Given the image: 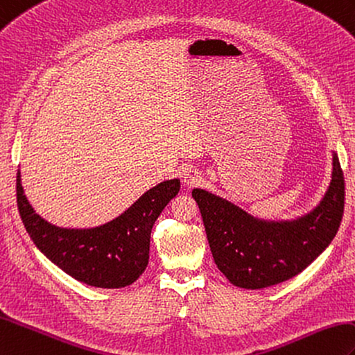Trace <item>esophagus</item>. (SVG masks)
I'll use <instances>...</instances> for the list:
<instances>
[{
    "mask_svg": "<svg viewBox=\"0 0 355 355\" xmlns=\"http://www.w3.org/2000/svg\"><path fill=\"white\" fill-rule=\"evenodd\" d=\"M183 183L184 186L191 187V186H196L201 183V174L198 171L193 169H187L183 174Z\"/></svg>",
    "mask_w": 355,
    "mask_h": 355,
    "instance_id": "1",
    "label": "esophagus"
}]
</instances>
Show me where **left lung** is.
Wrapping results in <instances>:
<instances>
[{
  "label": "left lung",
  "mask_w": 355,
  "mask_h": 355,
  "mask_svg": "<svg viewBox=\"0 0 355 355\" xmlns=\"http://www.w3.org/2000/svg\"><path fill=\"white\" fill-rule=\"evenodd\" d=\"M210 251L218 269L242 289H265L306 269L339 232L345 180L333 151L331 181L316 207L295 219L272 220L251 215L234 202L196 187Z\"/></svg>",
  "instance_id": "obj_1"
}]
</instances>
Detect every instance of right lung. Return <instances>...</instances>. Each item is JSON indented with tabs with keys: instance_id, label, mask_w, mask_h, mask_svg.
Wrapping results in <instances>:
<instances>
[{
	"instance_id": "right-lung-1",
	"label": "right lung",
	"mask_w": 355,
	"mask_h": 355,
	"mask_svg": "<svg viewBox=\"0 0 355 355\" xmlns=\"http://www.w3.org/2000/svg\"><path fill=\"white\" fill-rule=\"evenodd\" d=\"M180 191V180H164L139 196L119 216L90 228L54 225L36 213L16 175L19 215L31 241L48 260L87 286L119 289L144 274L155 219Z\"/></svg>"
}]
</instances>
